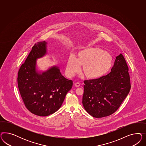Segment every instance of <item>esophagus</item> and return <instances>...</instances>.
Segmentation results:
<instances>
[{"instance_id": "1", "label": "esophagus", "mask_w": 146, "mask_h": 146, "mask_svg": "<svg viewBox=\"0 0 146 146\" xmlns=\"http://www.w3.org/2000/svg\"><path fill=\"white\" fill-rule=\"evenodd\" d=\"M75 86L76 87H79L80 86V84L79 82H76L75 84Z\"/></svg>"}]
</instances>
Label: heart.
Listing matches in <instances>:
<instances>
[{
  "label": "heart",
  "mask_w": 146,
  "mask_h": 146,
  "mask_svg": "<svg viewBox=\"0 0 146 146\" xmlns=\"http://www.w3.org/2000/svg\"><path fill=\"white\" fill-rule=\"evenodd\" d=\"M112 65V58L110 53L98 48H86L68 58L67 63V75L72 77L79 72L81 65L83 72L89 79H97L106 74Z\"/></svg>",
  "instance_id": "1"
}]
</instances>
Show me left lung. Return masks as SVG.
I'll return each instance as SVG.
<instances>
[{
	"label": "left lung",
	"mask_w": 146,
	"mask_h": 146,
	"mask_svg": "<svg viewBox=\"0 0 146 146\" xmlns=\"http://www.w3.org/2000/svg\"><path fill=\"white\" fill-rule=\"evenodd\" d=\"M84 84L82 104L89 115L102 118L115 113L131 89L128 66L123 54L116 57L110 73L85 80Z\"/></svg>",
	"instance_id": "1"
}]
</instances>
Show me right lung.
<instances>
[{
    "label": "right lung",
    "instance_id": "1",
    "mask_svg": "<svg viewBox=\"0 0 146 146\" xmlns=\"http://www.w3.org/2000/svg\"><path fill=\"white\" fill-rule=\"evenodd\" d=\"M45 42H38L18 71V88L27 109L39 116H47L60 108L73 81L62 75L53 67L40 74L36 72V59L46 53Z\"/></svg>",
    "mask_w": 146,
    "mask_h": 146
}]
</instances>
